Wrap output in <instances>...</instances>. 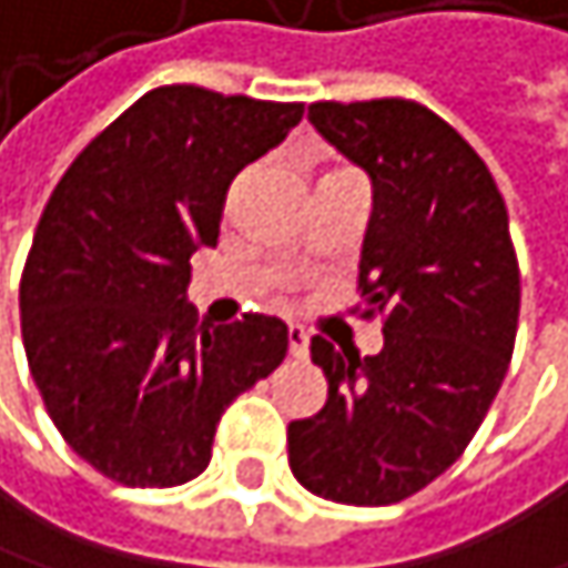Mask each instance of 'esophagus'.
<instances>
[{"label": "esophagus", "instance_id": "esophagus-1", "mask_svg": "<svg viewBox=\"0 0 568 568\" xmlns=\"http://www.w3.org/2000/svg\"><path fill=\"white\" fill-rule=\"evenodd\" d=\"M290 356L293 359H306L310 356V336L300 326H290Z\"/></svg>", "mask_w": 568, "mask_h": 568}]
</instances>
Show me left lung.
Segmentation results:
<instances>
[{"label":"left lung","instance_id":"left-lung-1","mask_svg":"<svg viewBox=\"0 0 568 568\" xmlns=\"http://www.w3.org/2000/svg\"><path fill=\"white\" fill-rule=\"evenodd\" d=\"M310 122L373 182L359 293L383 349L313 339L329 399L290 423L293 476L346 506H393L443 476L486 419L516 343L519 262L476 149L409 99L313 102Z\"/></svg>","mask_w":568,"mask_h":568}]
</instances>
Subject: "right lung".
<instances>
[{
	"instance_id": "1",
	"label": "right lung",
	"mask_w": 568,
	"mask_h": 568,
	"mask_svg": "<svg viewBox=\"0 0 568 568\" xmlns=\"http://www.w3.org/2000/svg\"><path fill=\"white\" fill-rule=\"evenodd\" d=\"M303 102L159 85L65 169L22 268V343L62 439L122 486H182L225 406L290 349L275 316L199 326L189 258L215 248L232 179Z\"/></svg>"
}]
</instances>
